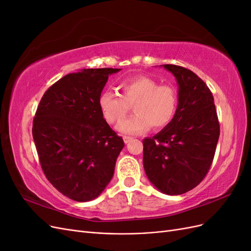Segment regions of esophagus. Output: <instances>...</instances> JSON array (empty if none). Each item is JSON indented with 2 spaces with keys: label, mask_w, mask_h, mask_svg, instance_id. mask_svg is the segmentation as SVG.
<instances>
[{
  "label": "esophagus",
  "mask_w": 251,
  "mask_h": 251,
  "mask_svg": "<svg viewBox=\"0 0 251 251\" xmlns=\"http://www.w3.org/2000/svg\"><path fill=\"white\" fill-rule=\"evenodd\" d=\"M132 140H133L132 137H128V136H124V141H125V143H128V142H131Z\"/></svg>",
  "instance_id": "esophagus-1"
}]
</instances>
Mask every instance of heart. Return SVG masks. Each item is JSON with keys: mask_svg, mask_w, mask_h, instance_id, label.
Masks as SVG:
<instances>
[{"mask_svg": "<svg viewBox=\"0 0 251 251\" xmlns=\"http://www.w3.org/2000/svg\"><path fill=\"white\" fill-rule=\"evenodd\" d=\"M121 95L104 91L98 105L111 125L123 121L133 104L135 114L118 126L124 134L136 135L149 130H160L171 124L178 107L177 90L172 85H159L148 76H134L120 82Z\"/></svg>", "mask_w": 251, "mask_h": 251, "instance_id": "obj_1", "label": "heart"}]
</instances>
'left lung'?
Instances as JSON below:
<instances>
[{"label":"left lung","mask_w":251,"mask_h":251,"mask_svg":"<svg viewBox=\"0 0 251 251\" xmlns=\"http://www.w3.org/2000/svg\"><path fill=\"white\" fill-rule=\"evenodd\" d=\"M178 83V107L171 124L143 142V168L166 195L191 191L206 176L214 160L220 125L209 88L186 68L162 65Z\"/></svg>","instance_id":"left-lung-1"}]
</instances>
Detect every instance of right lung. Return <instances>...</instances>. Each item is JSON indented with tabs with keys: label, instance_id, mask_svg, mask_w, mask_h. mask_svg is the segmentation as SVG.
I'll use <instances>...</instances> for the list:
<instances>
[{
	"label": "right lung",
	"instance_id": "1",
	"mask_svg": "<svg viewBox=\"0 0 251 251\" xmlns=\"http://www.w3.org/2000/svg\"><path fill=\"white\" fill-rule=\"evenodd\" d=\"M121 69H82L57 80L37 107L32 136L45 176L59 193L87 202L111 181L123 138L98 105L109 75Z\"/></svg>",
	"mask_w": 251,
	"mask_h": 251
}]
</instances>
